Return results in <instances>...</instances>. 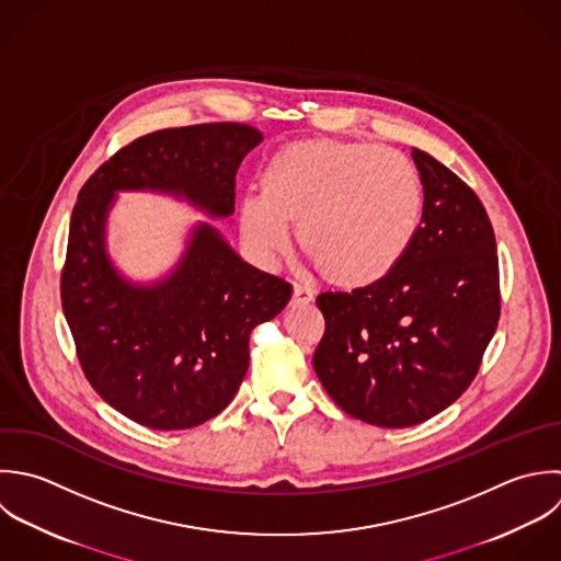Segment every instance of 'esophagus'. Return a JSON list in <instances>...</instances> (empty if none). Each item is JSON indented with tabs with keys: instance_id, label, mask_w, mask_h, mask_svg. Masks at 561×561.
Returning a JSON list of instances; mask_svg holds the SVG:
<instances>
[{
	"instance_id": "34e87169",
	"label": "esophagus",
	"mask_w": 561,
	"mask_h": 561,
	"mask_svg": "<svg viewBox=\"0 0 561 561\" xmlns=\"http://www.w3.org/2000/svg\"><path fill=\"white\" fill-rule=\"evenodd\" d=\"M310 301H314V290H310L301 284H295L293 286V304L304 306V304H310Z\"/></svg>"
}]
</instances>
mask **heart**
<instances>
[{"label": "heart", "instance_id": "1", "mask_svg": "<svg viewBox=\"0 0 561 561\" xmlns=\"http://www.w3.org/2000/svg\"><path fill=\"white\" fill-rule=\"evenodd\" d=\"M264 192L238 205L253 257L273 266L290 249L297 222L301 249L341 286L382 279L409 251L424 207L415 163L396 148L367 141L304 139L268 161Z\"/></svg>", "mask_w": 561, "mask_h": 561}]
</instances>
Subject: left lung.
<instances>
[{
	"label": "left lung",
	"mask_w": 561,
	"mask_h": 561,
	"mask_svg": "<svg viewBox=\"0 0 561 561\" xmlns=\"http://www.w3.org/2000/svg\"><path fill=\"white\" fill-rule=\"evenodd\" d=\"M424 185L417 233L382 279L323 293L325 334L314 371L352 417L407 428L448 409L472 385L501 317L490 216L453 170L413 148Z\"/></svg>",
	"instance_id": "8db88e82"
}]
</instances>
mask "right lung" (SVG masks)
<instances>
[{
	"instance_id": "obj_1",
	"label": "right lung",
	"mask_w": 561,
	"mask_h": 561,
	"mask_svg": "<svg viewBox=\"0 0 561 561\" xmlns=\"http://www.w3.org/2000/svg\"><path fill=\"white\" fill-rule=\"evenodd\" d=\"M262 139L236 122L163 128L117 150L78 194L62 312L91 387L146 428L183 431L216 417L247 376L251 330L286 308L293 286L247 264L209 222L192 227L165 277L130 282L106 251L115 194L161 192L229 218L236 172Z\"/></svg>"
}]
</instances>
